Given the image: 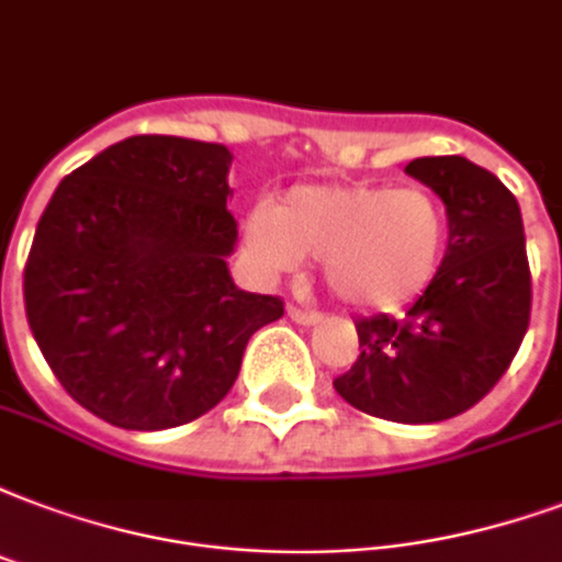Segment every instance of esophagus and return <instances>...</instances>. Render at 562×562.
I'll use <instances>...</instances> for the list:
<instances>
[{"label":"esophagus","instance_id":"34e87169","mask_svg":"<svg viewBox=\"0 0 562 562\" xmlns=\"http://www.w3.org/2000/svg\"><path fill=\"white\" fill-rule=\"evenodd\" d=\"M286 314H290V319L299 323V326H316V323L323 319L316 311H302V307H293V305L286 307Z\"/></svg>","mask_w":562,"mask_h":562}]
</instances>
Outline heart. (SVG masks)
Instances as JSON below:
<instances>
[{
    "label": "heart",
    "mask_w": 562,
    "mask_h": 562,
    "mask_svg": "<svg viewBox=\"0 0 562 562\" xmlns=\"http://www.w3.org/2000/svg\"><path fill=\"white\" fill-rule=\"evenodd\" d=\"M447 243L445 204L415 186H296L246 218V248L263 272L319 257L328 290L356 307L420 296L445 263Z\"/></svg>",
    "instance_id": "heart-1"
}]
</instances>
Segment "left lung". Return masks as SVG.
I'll return each instance as SVG.
<instances>
[{"mask_svg": "<svg viewBox=\"0 0 562 562\" xmlns=\"http://www.w3.org/2000/svg\"><path fill=\"white\" fill-rule=\"evenodd\" d=\"M406 175L445 201V263L406 316L356 323L361 356L335 391L364 415L438 424L476 406L530 323V266L516 195L465 156H420Z\"/></svg>", "mask_w": 562, "mask_h": 562, "instance_id": "8db88e82", "label": "left lung"}]
</instances>
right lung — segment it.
I'll return each instance as SVG.
<instances>
[{
  "label": "right lung",
  "mask_w": 562,
  "mask_h": 562,
  "mask_svg": "<svg viewBox=\"0 0 562 562\" xmlns=\"http://www.w3.org/2000/svg\"><path fill=\"white\" fill-rule=\"evenodd\" d=\"M231 150L133 136L58 183L23 272L29 328L76 403L121 429L218 406L248 337L284 316L227 272Z\"/></svg>",
  "instance_id": "add662e5"
}]
</instances>
